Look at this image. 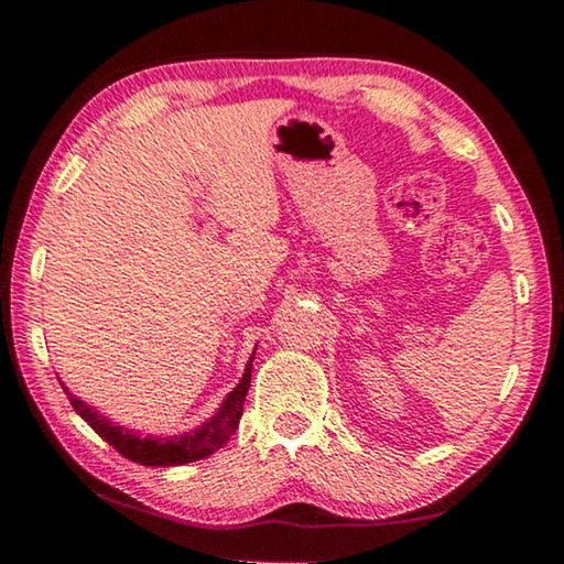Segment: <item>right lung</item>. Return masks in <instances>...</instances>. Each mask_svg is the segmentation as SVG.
Here are the masks:
<instances>
[{
  "instance_id": "add662e5",
  "label": "right lung",
  "mask_w": 564,
  "mask_h": 564,
  "mask_svg": "<svg viewBox=\"0 0 564 564\" xmlns=\"http://www.w3.org/2000/svg\"><path fill=\"white\" fill-rule=\"evenodd\" d=\"M256 356V350H253ZM253 356L248 358L243 378L238 380V386L224 398L221 408L202 423L194 431L184 435H139L137 431H129V427L111 423L109 417L97 413L91 405L84 403V400L69 393V388H64V393L69 395V403L74 405L76 413H79L87 423L97 431L104 441H107L113 451H119L129 460L147 465V467H169V465H184V463H196L202 457L214 455L218 447L228 443V437L236 433L238 420L243 415V400L248 393V386H251V368H253Z\"/></svg>"
}]
</instances>
